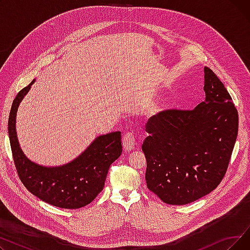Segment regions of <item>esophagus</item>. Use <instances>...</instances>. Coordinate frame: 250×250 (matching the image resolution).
I'll use <instances>...</instances> for the list:
<instances>
[{
    "instance_id": "1",
    "label": "esophagus",
    "mask_w": 250,
    "mask_h": 250,
    "mask_svg": "<svg viewBox=\"0 0 250 250\" xmlns=\"http://www.w3.org/2000/svg\"><path fill=\"white\" fill-rule=\"evenodd\" d=\"M123 146L125 151H132L137 146V141L135 135L132 133H127L123 138Z\"/></svg>"
}]
</instances>
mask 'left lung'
I'll return each mask as SVG.
<instances>
[{"label": "left lung", "mask_w": 250, "mask_h": 250, "mask_svg": "<svg viewBox=\"0 0 250 250\" xmlns=\"http://www.w3.org/2000/svg\"><path fill=\"white\" fill-rule=\"evenodd\" d=\"M205 101L193 110L150 117L142 150L148 188L169 205H186L213 191L224 177L238 134V112L228 91L207 67Z\"/></svg>", "instance_id": "1"}]
</instances>
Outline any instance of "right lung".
Here are the masks:
<instances>
[{
    "label": "right lung",
    "mask_w": 250,
    "mask_h": 250,
    "mask_svg": "<svg viewBox=\"0 0 250 250\" xmlns=\"http://www.w3.org/2000/svg\"><path fill=\"white\" fill-rule=\"evenodd\" d=\"M34 80L23 88L13 101L8 133L20 180L38 199L62 208H83L103 189L110 165L122 155L121 132L97 137L84 152L61 166H43L29 160L23 153L16 133V116L21 101Z\"/></svg>",
    "instance_id": "add662e5"
}]
</instances>
